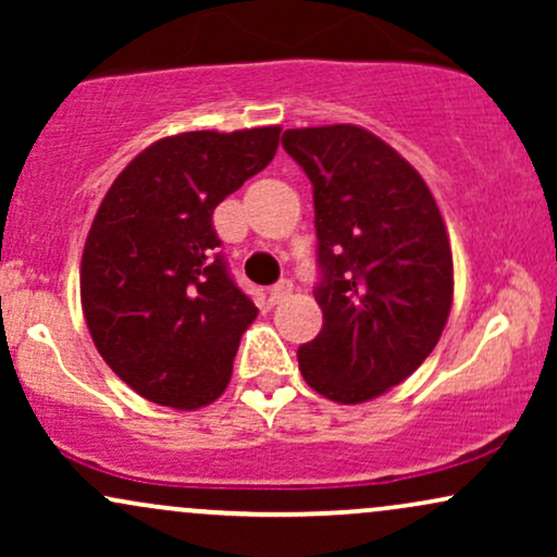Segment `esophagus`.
I'll return each mask as SVG.
<instances>
[{
    "label": "esophagus",
    "mask_w": 557,
    "mask_h": 557,
    "mask_svg": "<svg viewBox=\"0 0 557 557\" xmlns=\"http://www.w3.org/2000/svg\"><path fill=\"white\" fill-rule=\"evenodd\" d=\"M290 293H293L290 280H280V283L270 290V300H272V304H283V300L290 296Z\"/></svg>",
    "instance_id": "1"
}]
</instances>
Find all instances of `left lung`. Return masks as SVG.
<instances>
[{"label": "left lung", "instance_id": "obj_1", "mask_svg": "<svg viewBox=\"0 0 557 557\" xmlns=\"http://www.w3.org/2000/svg\"><path fill=\"white\" fill-rule=\"evenodd\" d=\"M283 149L314 188L322 332L298 348L309 387L363 403L411 376L443 335L453 253L424 177L359 125L293 127Z\"/></svg>", "mask_w": 557, "mask_h": 557}]
</instances>
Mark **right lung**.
I'll return each mask as SVG.
<instances>
[{"label": "right lung", "instance_id": "add662e5", "mask_svg": "<svg viewBox=\"0 0 557 557\" xmlns=\"http://www.w3.org/2000/svg\"><path fill=\"white\" fill-rule=\"evenodd\" d=\"M277 144V125L181 133L107 190L83 246V317L101 359L146 400L194 411L225 393L259 309L216 251L212 214Z\"/></svg>", "mask_w": 557, "mask_h": 557}]
</instances>
